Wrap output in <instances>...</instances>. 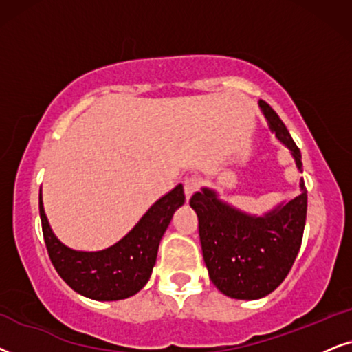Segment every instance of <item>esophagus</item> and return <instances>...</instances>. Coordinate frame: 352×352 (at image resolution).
<instances>
[{
  "label": "esophagus",
  "instance_id": "34e87169",
  "mask_svg": "<svg viewBox=\"0 0 352 352\" xmlns=\"http://www.w3.org/2000/svg\"><path fill=\"white\" fill-rule=\"evenodd\" d=\"M199 185H201V182L198 177H195V175L186 177V179L184 180V190H185L186 199H190L191 195H193L195 191L199 190Z\"/></svg>",
  "mask_w": 352,
  "mask_h": 352
}]
</instances>
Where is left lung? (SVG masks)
I'll return each mask as SVG.
<instances>
[{"instance_id":"1","label":"left lung","mask_w":352,"mask_h":352,"mask_svg":"<svg viewBox=\"0 0 352 352\" xmlns=\"http://www.w3.org/2000/svg\"><path fill=\"white\" fill-rule=\"evenodd\" d=\"M269 127L289 149L301 170V151L288 129L265 101H259ZM261 217L241 212L201 188L190 199L198 215L203 257L212 283L225 296L259 299L274 292L288 275L301 248L307 212V190Z\"/></svg>"}]
</instances>
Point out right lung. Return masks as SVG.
<instances>
[{"label": "right lung", "mask_w": 352, "mask_h": 352, "mask_svg": "<svg viewBox=\"0 0 352 352\" xmlns=\"http://www.w3.org/2000/svg\"><path fill=\"white\" fill-rule=\"evenodd\" d=\"M184 203V186L177 185L157 199L116 245L101 251H75L63 245L51 230L40 191V219L50 259L59 277L82 296L95 301L133 296L151 277L161 238L173 212Z\"/></svg>", "instance_id": "obj_1"}]
</instances>
